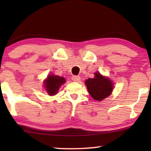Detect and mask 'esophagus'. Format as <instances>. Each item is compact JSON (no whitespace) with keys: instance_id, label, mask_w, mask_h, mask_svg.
Instances as JSON below:
<instances>
[{"instance_id":"obj_1","label":"esophagus","mask_w":151,"mask_h":151,"mask_svg":"<svg viewBox=\"0 0 151 151\" xmlns=\"http://www.w3.org/2000/svg\"><path fill=\"white\" fill-rule=\"evenodd\" d=\"M71 79L74 82H79V81H80V79H81V78H80L79 76H74L72 77Z\"/></svg>"}]
</instances>
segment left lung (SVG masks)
<instances>
[{"label":"left lung","instance_id":"1","mask_svg":"<svg viewBox=\"0 0 151 151\" xmlns=\"http://www.w3.org/2000/svg\"><path fill=\"white\" fill-rule=\"evenodd\" d=\"M93 78H88L85 81L88 91L94 100L102 101L111 94L113 83L109 78L104 77L100 73H94Z\"/></svg>","mask_w":151,"mask_h":151}]
</instances>
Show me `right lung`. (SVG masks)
<instances>
[{
  "label": "right lung",
  "mask_w": 151,
  "mask_h": 151,
  "mask_svg": "<svg viewBox=\"0 0 151 151\" xmlns=\"http://www.w3.org/2000/svg\"><path fill=\"white\" fill-rule=\"evenodd\" d=\"M65 78L63 77L51 74L47 76V79L45 80L44 86L49 96H54L57 94L60 87L62 84H65Z\"/></svg>",
  "instance_id": "add662e5"
}]
</instances>
